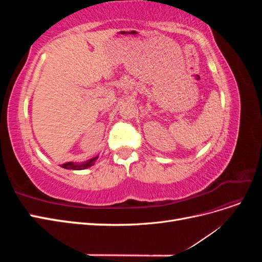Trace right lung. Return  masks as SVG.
Masks as SVG:
<instances>
[{
	"mask_svg": "<svg viewBox=\"0 0 262 262\" xmlns=\"http://www.w3.org/2000/svg\"><path fill=\"white\" fill-rule=\"evenodd\" d=\"M97 157H98V156L94 157V158H92V160L87 161V162H85V163H83V164H74V163H72V162H69V163H66V164H62L61 167L66 168V169H74V170L86 169V168L91 167V166H93V165L95 164V162H96V160H97Z\"/></svg>",
	"mask_w": 262,
	"mask_h": 262,
	"instance_id": "obj_1",
	"label": "right lung"
}]
</instances>
